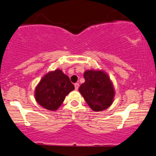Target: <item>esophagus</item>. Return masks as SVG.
<instances>
[{"label": "esophagus", "mask_w": 156, "mask_h": 156, "mask_svg": "<svg viewBox=\"0 0 156 156\" xmlns=\"http://www.w3.org/2000/svg\"><path fill=\"white\" fill-rule=\"evenodd\" d=\"M79 86H80V84H79V83H75V84H74V87H75L76 90H77V89H78Z\"/></svg>", "instance_id": "esophagus-1"}]
</instances>
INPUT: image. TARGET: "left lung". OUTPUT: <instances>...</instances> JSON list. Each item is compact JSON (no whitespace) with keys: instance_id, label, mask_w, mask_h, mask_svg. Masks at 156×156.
Returning a JSON list of instances; mask_svg holds the SVG:
<instances>
[{"instance_id":"8db88e82","label":"left lung","mask_w":156,"mask_h":156,"mask_svg":"<svg viewBox=\"0 0 156 156\" xmlns=\"http://www.w3.org/2000/svg\"><path fill=\"white\" fill-rule=\"evenodd\" d=\"M85 82L79 91L87 104L94 112H101L113 103L114 89L112 82L101 70H87L84 73Z\"/></svg>"}]
</instances>
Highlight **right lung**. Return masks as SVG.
Listing matches in <instances>:
<instances>
[{
  "mask_svg": "<svg viewBox=\"0 0 156 156\" xmlns=\"http://www.w3.org/2000/svg\"><path fill=\"white\" fill-rule=\"evenodd\" d=\"M74 87L69 78L60 69L50 72L44 75L35 88V97L38 104L46 109L57 110L66 96Z\"/></svg>",
  "mask_w": 156,
  "mask_h": 156,
  "instance_id": "add662e5",
  "label": "right lung"
}]
</instances>
